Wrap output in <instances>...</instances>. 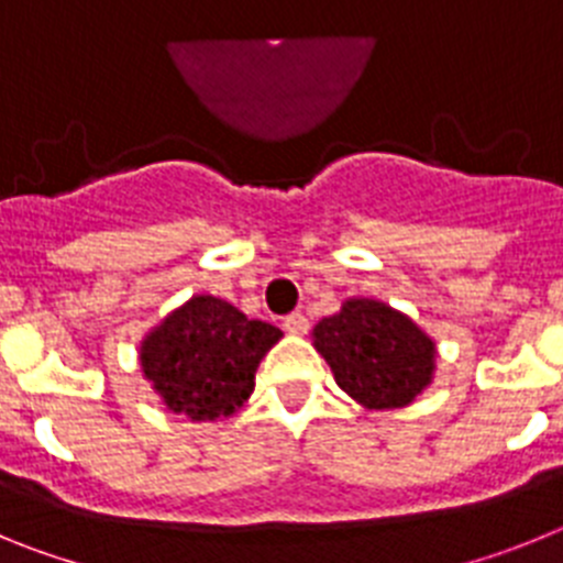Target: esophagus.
Instances as JSON below:
<instances>
[{
	"instance_id": "obj_1",
	"label": "esophagus",
	"mask_w": 563,
	"mask_h": 563,
	"mask_svg": "<svg viewBox=\"0 0 563 563\" xmlns=\"http://www.w3.org/2000/svg\"><path fill=\"white\" fill-rule=\"evenodd\" d=\"M282 327H285L287 332H292V335H305L310 321H307V316H301V312H290V316H285V324Z\"/></svg>"
}]
</instances>
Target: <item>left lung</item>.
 Here are the masks:
<instances>
[{"label":"left lung","mask_w":563,"mask_h":563,"mask_svg":"<svg viewBox=\"0 0 563 563\" xmlns=\"http://www.w3.org/2000/svg\"><path fill=\"white\" fill-rule=\"evenodd\" d=\"M335 383L366 409H402L434 377L437 346L409 316L375 298H350L312 330Z\"/></svg>","instance_id":"obj_1"}]
</instances>
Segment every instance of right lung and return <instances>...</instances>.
<instances>
[{"mask_svg":"<svg viewBox=\"0 0 563 563\" xmlns=\"http://www.w3.org/2000/svg\"><path fill=\"white\" fill-rule=\"evenodd\" d=\"M282 330L251 321L217 296H194L141 343V366L174 415L231 417L251 397L256 369Z\"/></svg>","mask_w":563,"mask_h":563,"instance_id":"add662e5","label":"right lung"}]
</instances>
